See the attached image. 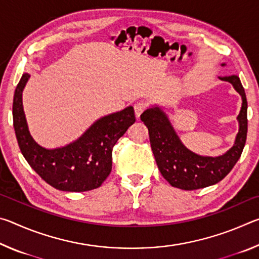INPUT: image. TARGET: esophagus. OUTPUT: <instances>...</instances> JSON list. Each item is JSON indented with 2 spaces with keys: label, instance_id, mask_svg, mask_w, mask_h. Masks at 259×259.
<instances>
[{
  "label": "esophagus",
  "instance_id": "1",
  "mask_svg": "<svg viewBox=\"0 0 259 259\" xmlns=\"http://www.w3.org/2000/svg\"><path fill=\"white\" fill-rule=\"evenodd\" d=\"M147 107V104L144 102H137L134 104V109H135V115L139 117L140 114H142L144 111H145Z\"/></svg>",
  "mask_w": 259,
  "mask_h": 259
}]
</instances>
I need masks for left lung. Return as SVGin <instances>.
I'll list each match as a JSON object with an SVG mask.
<instances>
[{"label": "left lung", "mask_w": 259, "mask_h": 259, "mask_svg": "<svg viewBox=\"0 0 259 259\" xmlns=\"http://www.w3.org/2000/svg\"><path fill=\"white\" fill-rule=\"evenodd\" d=\"M222 66H225V64H222ZM219 78L230 82L242 98L240 113L236 117L239 133L236 134L234 145L225 154L203 156L188 150L179 139L168 115L156 105L147 108L140 115V120L148 129L157 168L165 181L174 187L192 191L214 185L231 171L240 159L247 139V98L239 76L230 75Z\"/></svg>", "instance_id": "1"}]
</instances>
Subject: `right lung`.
<instances>
[{"mask_svg": "<svg viewBox=\"0 0 259 259\" xmlns=\"http://www.w3.org/2000/svg\"><path fill=\"white\" fill-rule=\"evenodd\" d=\"M29 78L24 73L12 104L14 128L21 153L43 181L59 191L85 192L99 187L112 170V151L136 117L129 106L94 122L81 137L66 146L46 148L29 134L23 91Z\"/></svg>", "mask_w": 259, "mask_h": 259, "instance_id": "add662e5", "label": "right lung"}]
</instances>
